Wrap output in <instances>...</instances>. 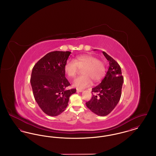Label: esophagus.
<instances>
[{
    "mask_svg": "<svg viewBox=\"0 0 156 156\" xmlns=\"http://www.w3.org/2000/svg\"><path fill=\"white\" fill-rule=\"evenodd\" d=\"M76 92H83V90L82 89H76Z\"/></svg>",
    "mask_w": 156,
    "mask_h": 156,
    "instance_id": "34e87169",
    "label": "esophagus"
}]
</instances>
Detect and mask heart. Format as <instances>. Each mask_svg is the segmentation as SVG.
Here are the masks:
<instances>
[{"label": "heart", "mask_w": 156, "mask_h": 156, "mask_svg": "<svg viewBox=\"0 0 156 156\" xmlns=\"http://www.w3.org/2000/svg\"><path fill=\"white\" fill-rule=\"evenodd\" d=\"M79 68L82 74L74 81V86L80 88H85L91 84L92 80L97 82L101 80L105 74L106 67L104 62L97 57L89 55H81L75 60H68L64 66V70L69 78H74Z\"/></svg>", "instance_id": "heart-1"}]
</instances>
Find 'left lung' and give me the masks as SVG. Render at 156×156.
Returning a JSON list of instances; mask_svg holds the SVG:
<instances>
[{"instance_id": "8db88e82", "label": "left lung", "mask_w": 156, "mask_h": 156, "mask_svg": "<svg viewBox=\"0 0 156 156\" xmlns=\"http://www.w3.org/2000/svg\"><path fill=\"white\" fill-rule=\"evenodd\" d=\"M102 53L109 61V67L101 83L92 89V92L97 94L93 95L86 105L97 115L105 116L110 113L119 102L123 77L119 64L107 53Z\"/></svg>"}]
</instances>
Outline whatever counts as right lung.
I'll use <instances>...</instances> for the list:
<instances>
[{
	"label": "right lung",
	"mask_w": 156,
	"mask_h": 156,
	"mask_svg": "<svg viewBox=\"0 0 156 156\" xmlns=\"http://www.w3.org/2000/svg\"><path fill=\"white\" fill-rule=\"evenodd\" d=\"M69 51L49 52L40 59L32 69L30 83L33 95L41 109L47 115L56 116L64 111L69 97L76 89L66 78L64 66Z\"/></svg>",
	"instance_id": "1"
}]
</instances>
